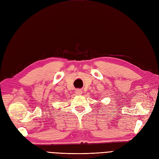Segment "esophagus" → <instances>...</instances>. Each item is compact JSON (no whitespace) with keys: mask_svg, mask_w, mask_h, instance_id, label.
I'll use <instances>...</instances> for the list:
<instances>
[{"mask_svg":"<svg viewBox=\"0 0 159 159\" xmlns=\"http://www.w3.org/2000/svg\"><path fill=\"white\" fill-rule=\"evenodd\" d=\"M76 93H77V95H81V94H82V90H76Z\"/></svg>","mask_w":159,"mask_h":159,"instance_id":"obj_1","label":"esophagus"}]
</instances>
